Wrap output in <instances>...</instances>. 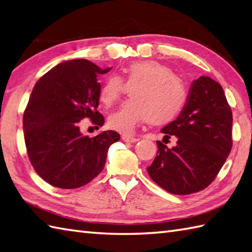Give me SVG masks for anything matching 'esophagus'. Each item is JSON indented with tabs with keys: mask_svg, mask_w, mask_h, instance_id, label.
<instances>
[{
	"mask_svg": "<svg viewBox=\"0 0 252 252\" xmlns=\"http://www.w3.org/2000/svg\"><path fill=\"white\" fill-rule=\"evenodd\" d=\"M122 139H123V140H124L125 142H130V143H133V142L138 141V139H137V138H135V137H131V136H127V135L122 136Z\"/></svg>",
	"mask_w": 252,
	"mask_h": 252,
	"instance_id": "esophagus-1",
	"label": "esophagus"
}]
</instances>
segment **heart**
<instances>
[{
    "label": "heart",
    "mask_w": 252,
    "mask_h": 252,
    "mask_svg": "<svg viewBox=\"0 0 252 252\" xmlns=\"http://www.w3.org/2000/svg\"><path fill=\"white\" fill-rule=\"evenodd\" d=\"M129 89V100L108 117L111 129L130 133L147 122L163 126L181 113L188 100L183 81L168 65L156 60L135 61L121 69V75L105 77L99 89V100L111 107Z\"/></svg>",
    "instance_id": "obj_1"
}]
</instances>
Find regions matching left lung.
<instances>
[{"label":"left lung","instance_id":"left-lung-1","mask_svg":"<svg viewBox=\"0 0 252 252\" xmlns=\"http://www.w3.org/2000/svg\"><path fill=\"white\" fill-rule=\"evenodd\" d=\"M233 115L223 88L208 76L194 81L181 114L165 126V139L177 137L176 147L160 141L147 170L167 192L187 195L202 191L215 180L232 150Z\"/></svg>","mask_w":252,"mask_h":252}]
</instances>
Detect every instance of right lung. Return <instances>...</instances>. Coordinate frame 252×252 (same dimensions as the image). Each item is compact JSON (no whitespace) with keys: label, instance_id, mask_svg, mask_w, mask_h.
Segmentation results:
<instances>
[{"label":"right lung","instance_id":"add662e5","mask_svg":"<svg viewBox=\"0 0 252 252\" xmlns=\"http://www.w3.org/2000/svg\"><path fill=\"white\" fill-rule=\"evenodd\" d=\"M110 70L85 59L64 61L33 88L24 113L25 142L33 168L50 186L77 189L91 182L102 171L110 145L120 140L114 130L93 138L80 131L86 117L103 125L97 76Z\"/></svg>","mask_w":252,"mask_h":252}]
</instances>
